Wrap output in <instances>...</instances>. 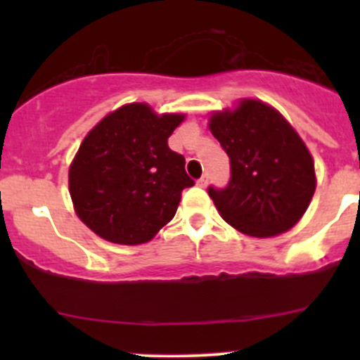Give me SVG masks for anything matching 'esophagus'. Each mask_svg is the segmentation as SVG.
Listing matches in <instances>:
<instances>
[{
  "label": "esophagus",
  "instance_id": "1",
  "mask_svg": "<svg viewBox=\"0 0 360 360\" xmlns=\"http://www.w3.org/2000/svg\"><path fill=\"white\" fill-rule=\"evenodd\" d=\"M207 183H209V179H207V176H202L200 179L197 181V184H198V186H202V188H205V186H207Z\"/></svg>",
  "mask_w": 360,
  "mask_h": 360
}]
</instances>
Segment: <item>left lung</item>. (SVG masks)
Segmentation results:
<instances>
[{"label":"left lung","instance_id":"obj_1","mask_svg":"<svg viewBox=\"0 0 360 360\" xmlns=\"http://www.w3.org/2000/svg\"><path fill=\"white\" fill-rule=\"evenodd\" d=\"M230 158V181L209 186L221 217L250 237H271L300 221L315 191L314 160L284 116L259 101L210 116Z\"/></svg>","mask_w":360,"mask_h":360}]
</instances>
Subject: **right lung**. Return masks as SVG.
Masks as SVG:
<instances>
[{
    "mask_svg": "<svg viewBox=\"0 0 360 360\" xmlns=\"http://www.w3.org/2000/svg\"><path fill=\"white\" fill-rule=\"evenodd\" d=\"M183 115H155L127 104L83 139L69 169V193L79 219L112 244L151 240L176 214L181 191L195 181L167 139Z\"/></svg>",
    "mask_w": 360,
    "mask_h": 360,
    "instance_id": "1",
    "label": "right lung"
}]
</instances>
